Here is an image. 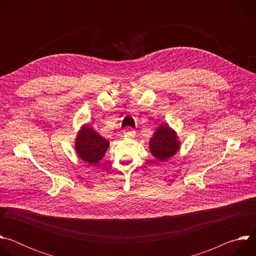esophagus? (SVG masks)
Listing matches in <instances>:
<instances>
[{"mask_svg": "<svg viewBox=\"0 0 256 256\" xmlns=\"http://www.w3.org/2000/svg\"><path fill=\"white\" fill-rule=\"evenodd\" d=\"M124 136H128V138H134L136 132H134V130H132V128L128 126V128H126L124 130Z\"/></svg>", "mask_w": 256, "mask_h": 256, "instance_id": "34e87169", "label": "esophagus"}]
</instances>
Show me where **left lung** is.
Here are the masks:
<instances>
[{
    "label": "left lung",
    "instance_id": "left-lung-1",
    "mask_svg": "<svg viewBox=\"0 0 256 256\" xmlns=\"http://www.w3.org/2000/svg\"><path fill=\"white\" fill-rule=\"evenodd\" d=\"M150 151L158 161H166L179 149L180 142L176 132L168 124L160 126L150 140Z\"/></svg>",
    "mask_w": 256,
    "mask_h": 256
}]
</instances>
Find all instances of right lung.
Wrapping results in <instances>:
<instances>
[{"label":"right lung","mask_w":256,"mask_h":256,"mask_svg":"<svg viewBox=\"0 0 256 256\" xmlns=\"http://www.w3.org/2000/svg\"><path fill=\"white\" fill-rule=\"evenodd\" d=\"M108 147L109 142L88 126H84L76 138L75 149L77 154L89 164L98 163Z\"/></svg>","instance_id":"right-lung-1"}]
</instances>
